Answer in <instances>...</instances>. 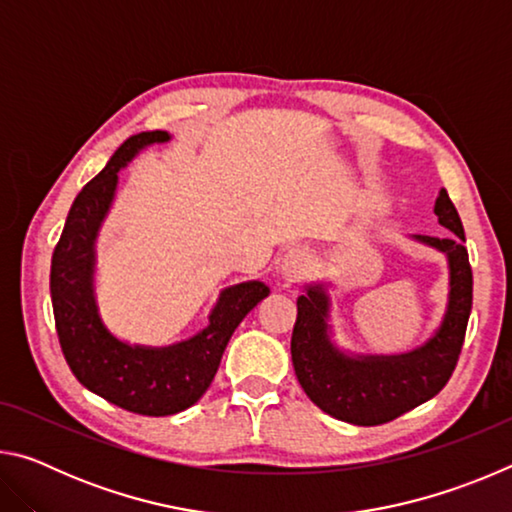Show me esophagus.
I'll return each mask as SVG.
<instances>
[{
	"instance_id": "esophagus-1",
	"label": "esophagus",
	"mask_w": 512,
	"mask_h": 512,
	"mask_svg": "<svg viewBox=\"0 0 512 512\" xmlns=\"http://www.w3.org/2000/svg\"><path fill=\"white\" fill-rule=\"evenodd\" d=\"M305 253L300 248H289L287 253L282 255L280 264H277V275H280L282 282H296L298 277L305 271Z\"/></svg>"
}]
</instances>
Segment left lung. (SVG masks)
<instances>
[{"label":"left lung","mask_w":512,"mask_h":512,"mask_svg":"<svg viewBox=\"0 0 512 512\" xmlns=\"http://www.w3.org/2000/svg\"><path fill=\"white\" fill-rule=\"evenodd\" d=\"M433 214L452 235L409 239L429 246L447 259V305L438 327L413 350L397 354H363L343 348L332 325L329 280H314L302 287L298 318L291 336V359L302 391L320 411L336 420L375 427L443 391L452 377L463 348L472 311V268L467 259L461 216L440 189Z\"/></svg>","instance_id":"1"}]
</instances>
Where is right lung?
Masks as SVG:
<instances>
[{
  "mask_svg": "<svg viewBox=\"0 0 512 512\" xmlns=\"http://www.w3.org/2000/svg\"><path fill=\"white\" fill-rule=\"evenodd\" d=\"M167 131L131 135L106 167L81 189L67 214L51 257V307L69 370L94 395L140 415H173L201 400L219 370L232 332L271 289L262 280L225 287L207 314V325L171 345L128 343L112 332L97 298V241L115 203L119 171Z\"/></svg>",
  "mask_w": 512,
  "mask_h": 512,
  "instance_id": "right-lung-1",
  "label": "right lung"
}]
</instances>
